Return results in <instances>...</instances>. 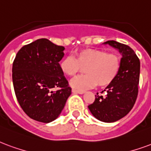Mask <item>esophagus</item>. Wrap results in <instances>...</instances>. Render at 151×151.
I'll list each match as a JSON object with an SVG mask.
<instances>
[{"label": "esophagus", "mask_w": 151, "mask_h": 151, "mask_svg": "<svg viewBox=\"0 0 151 151\" xmlns=\"http://www.w3.org/2000/svg\"><path fill=\"white\" fill-rule=\"evenodd\" d=\"M72 92L73 93H78V94H82V93H84L85 91L84 90H72Z\"/></svg>", "instance_id": "1"}]
</instances>
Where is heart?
<instances>
[{
    "label": "heart",
    "instance_id": "heart-1",
    "mask_svg": "<svg viewBox=\"0 0 151 151\" xmlns=\"http://www.w3.org/2000/svg\"><path fill=\"white\" fill-rule=\"evenodd\" d=\"M85 67V75L70 81V86L83 90L95 86H107L115 80L121 68V58L117 53L96 49H85L76 52L75 58L68 56L59 61V69L65 75L73 77Z\"/></svg>",
    "mask_w": 151,
    "mask_h": 151
}]
</instances>
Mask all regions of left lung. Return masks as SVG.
Segmentation results:
<instances>
[{"instance_id":"left-lung-1","label":"left lung","mask_w":151,"mask_h":151,"mask_svg":"<svg viewBox=\"0 0 151 151\" xmlns=\"http://www.w3.org/2000/svg\"><path fill=\"white\" fill-rule=\"evenodd\" d=\"M103 44L109 45L121 53V68L115 80L104 90L106 96L98 95V93L94 101L88 108L99 121L114 122L127 115L136 101L140 61L134 51L127 45L115 41H107Z\"/></svg>"}]
</instances>
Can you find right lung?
Segmentation results:
<instances>
[{"label": "right lung", "mask_w": 151, "mask_h": 151, "mask_svg": "<svg viewBox=\"0 0 151 151\" xmlns=\"http://www.w3.org/2000/svg\"><path fill=\"white\" fill-rule=\"evenodd\" d=\"M63 46L41 38L26 45L13 64V83L24 112L36 121L49 123L58 118L71 94L68 81L59 69ZM60 90L53 91L52 89Z\"/></svg>", "instance_id": "right-lung-1"}]
</instances>
